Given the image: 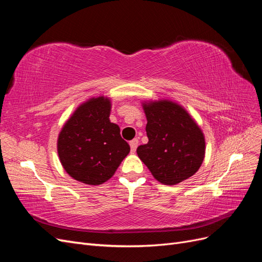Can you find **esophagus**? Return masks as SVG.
Returning a JSON list of instances; mask_svg holds the SVG:
<instances>
[{"label":"esophagus","instance_id":"obj_1","mask_svg":"<svg viewBox=\"0 0 262 262\" xmlns=\"http://www.w3.org/2000/svg\"><path fill=\"white\" fill-rule=\"evenodd\" d=\"M138 145H139V140L138 139H133L132 141H130V147H131V152L132 153L136 152Z\"/></svg>","mask_w":262,"mask_h":262}]
</instances>
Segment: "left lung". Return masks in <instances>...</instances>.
I'll return each instance as SVG.
<instances>
[{
    "label": "left lung",
    "instance_id": "8db88e82",
    "mask_svg": "<svg viewBox=\"0 0 262 262\" xmlns=\"http://www.w3.org/2000/svg\"><path fill=\"white\" fill-rule=\"evenodd\" d=\"M148 142L138 156L164 185H176L191 177L204 160L205 141L201 129L180 105L170 100L144 102Z\"/></svg>",
    "mask_w": 262,
    "mask_h": 262
}]
</instances>
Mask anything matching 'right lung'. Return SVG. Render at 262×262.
I'll return each instance as SVG.
<instances>
[{"label":"right lung","instance_id":"add662e5","mask_svg":"<svg viewBox=\"0 0 262 262\" xmlns=\"http://www.w3.org/2000/svg\"><path fill=\"white\" fill-rule=\"evenodd\" d=\"M110 100L91 98L78 107L63 125L58 154L69 175L86 185H101L114 176L130 146L120 128L110 122Z\"/></svg>","mask_w":262,"mask_h":262}]
</instances>
